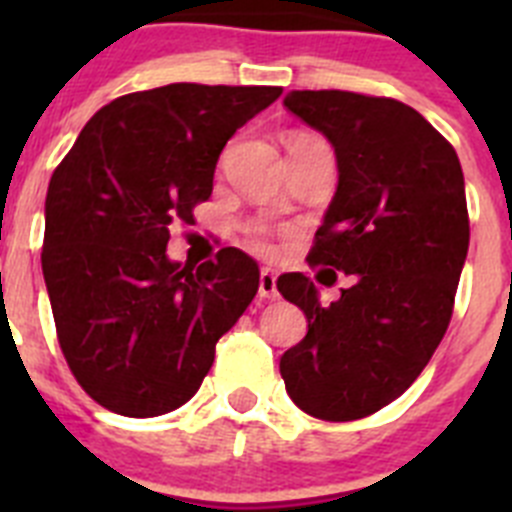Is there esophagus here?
I'll use <instances>...</instances> for the list:
<instances>
[{"instance_id":"esophagus-1","label":"esophagus","mask_w":512,"mask_h":512,"mask_svg":"<svg viewBox=\"0 0 512 512\" xmlns=\"http://www.w3.org/2000/svg\"><path fill=\"white\" fill-rule=\"evenodd\" d=\"M259 297H264V300H277V297H279L277 274H274V269H261V274H259Z\"/></svg>"}]
</instances>
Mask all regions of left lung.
<instances>
[{"label": "left lung", "instance_id": "obj_1", "mask_svg": "<svg viewBox=\"0 0 512 512\" xmlns=\"http://www.w3.org/2000/svg\"><path fill=\"white\" fill-rule=\"evenodd\" d=\"M284 104L336 151L338 187L310 264L354 284L323 307L310 277L277 279L307 318L279 372L312 418H366L408 390L449 328L469 248L464 174L449 140L397 99L305 89Z\"/></svg>", "mask_w": 512, "mask_h": 512}]
</instances>
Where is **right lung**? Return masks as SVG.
Here are the masks:
<instances>
[{
	"label": "right lung",
	"mask_w": 512,
	"mask_h": 512,
	"mask_svg": "<svg viewBox=\"0 0 512 512\" xmlns=\"http://www.w3.org/2000/svg\"><path fill=\"white\" fill-rule=\"evenodd\" d=\"M279 87L169 84L117 97L84 125L45 197L43 277L58 343L92 400L128 418L200 390L215 343L259 289L238 248L182 266L171 223L212 194L217 158Z\"/></svg>",
	"instance_id": "obj_1"
}]
</instances>
